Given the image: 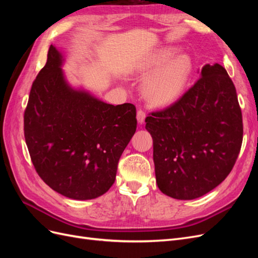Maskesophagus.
I'll return each mask as SVG.
<instances>
[{
	"mask_svg": "<svg viewBox=\"0 0 258 258\" xmlns=\"http://www.w3.org/2000/svg\"><path fill=\"white\" fill-rule=\"evenodd\" d=\"M145 117H146V113H145L144 110H141V108H140V110H138L137 118H138V121H139L140 123H143V122H144Z\"/></svg>",
	"mask_w": 258,
	"mask_h": 258,
	"instance_id": "obj_1",
	"label": "esophagus"
}]
</instances>
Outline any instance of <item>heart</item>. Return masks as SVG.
<instances>
[{
  "label": "heart",
  "instance_id": "heart-1",
  "mask_svg": "<svg viewBox=\"0 0 258 258\" xmlns=\"http://www.w3.org/2000/svg\"><path fill=\"white\" fill-rule=\"evenodd\" d=\"M173 50L165 49L153 54L142 66L144 76L153 74L144 84V93L154 105L171 104L181 96L191 71L188 56L181 54L168 62L173 56Z\"/></svg>",
  "mask_w": 258,
  "mask_h": 258
}]
</instances>
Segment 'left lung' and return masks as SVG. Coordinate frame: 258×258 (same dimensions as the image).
I'll return each instance as SVG.
<instances>
[{
    "label": "left lung",
    "mask_w": 258,
    "mask_h": 258,
    "mask_svg": "<svg viewBox=\"0 0 258 258\" xmlns=\"http://www.w3.org/2000/svg\"><path fill=\"white\" fill-rule=\"evenodd\" d=\"M156 181L169 197L204 196L228 176L243 139L236 87L218 63L206 64L198 81L173 104L152 112Z\"/></svg>",
    "instance_id": "1"
}]
</instances>
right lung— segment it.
<instances>
[{"instance_id":"obj_1","label":"right lung","mask_w":258,"mask_h":258,"mask_svg":"<svg viewBox=\"0 0 258 258\" xmlns=\"http://www.w3.org/2000/svg\"><path fill=\"white\" fill-rule=\"evenodd\" d=\"M50 45L31 87L23 131L37 174L63 196L88 200L114 184L117 165L137 130V108L112 105L70 88Z\"/></svg>"}]
</instances>
